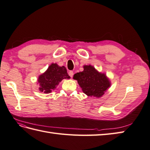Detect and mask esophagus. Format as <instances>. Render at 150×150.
Here are the masks:
<instances>
[{
	"mask_svg": "<svg viewBox=\"0 0 150 150\" xmlns=\"http://www.w3.org/2000/svg\"><path fill=\"white\" fill-rule=\"evenodd\" d=\"M69 75L70 76V77H71V78H72L73 75H74V72H73V71H69Z\"/></svg>",
	"mask_w": 150,
	"mask_h": 150,
	"instance_id": "obj_1",
	"label": "esophagus"
}]
</instances>
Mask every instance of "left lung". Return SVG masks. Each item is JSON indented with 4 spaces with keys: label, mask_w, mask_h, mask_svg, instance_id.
<instances>
[{
    "label": "left lung",
    "mask_w": 150,
    "mask_h": 150,
    "mask_svg": "<svg viewBox=\"0 0 150 150\" xmlns=\"http://www.w3.org/2000/svg\"><path fill=\"white\" fill-rule=\"evenodd\" d=\"M83 71L74 75L83 91L88 96L99 98L110 86L108 79L105 74L98 72L91 65H85Z\"/></svg>",
    "instance_id": "left-lung-1"
}]
</instances>
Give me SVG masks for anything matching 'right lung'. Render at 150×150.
Instances as JSON below:
<instances>
[{
	"instance_id": "obj_1",
	"label": "right lung",
	"mask_w": 150,
	"mask_h": 150,
	"mask_svg": "<svg viewBox=\"0 0 150 150\" xmlns=\"http://www.w3.org/2000/svg\"><path fill=\"white\" fill-rule=\"evenodd\" d=\"M64 78H70L65 67L52 64L44 74L39 76L38 81L40 86V91L46 94L51 92Z\"/></svg>"
}]
</instances>
